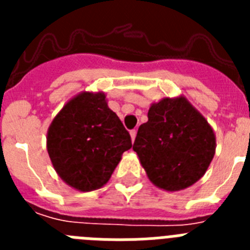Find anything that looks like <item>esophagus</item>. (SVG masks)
Wrapping results in <instances>:
<instances>
[{
  "label": "esophagus",
  "instance_id": "1",
  "mask_svg": "<svg viewBox=\"0 0 250 250\" xmlns=\"http://www.w3.org/2000/svg\"><path fill=\"white\" fill-rule=\"evenodd\" d=\"M130 138H131L132 143L135 141V138H136V130H131V131H130Z\"/></svg>",
  "mask_w": 250,
  "mask_h": 250
}]
</instances>
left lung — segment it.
I'll use <instances>...</instances> for the list:
<instances>
[{"label":"left lung","mask_w":250,"mask_h":250,"mask_svg":"<svg viewBox=\"0 0 250 250\" xmlns=\"http://www.w3.org/2000/svg\"><path fill=\"white\" fill-rule=\"evenodd\" d=\"M215 147L213 127L184 95L152 103L132 145L150 182L167 191L202 179Z\"/></svg>","instance_id":"left-lung-1"}]
</instances>
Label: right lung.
Listing matches in <instances>:
<instances>
[{
  "instance_id": "obj_1",
  "label": "right lung",
  "mask_w": 250,
  "mask_h": 250,
  "mask_svg": "<svg viewBox=\"0 0 250 250\" xmlns=\"http://www.w3.org/2000/svg\"><path fill=\"white\" fill-rule=\"evenodd\" d=\"M131 146L129 132L103 91H83L70 99L51 121L46 136L57 175L83 193L109 182Z\"/></svg>"
}]
</instances>
